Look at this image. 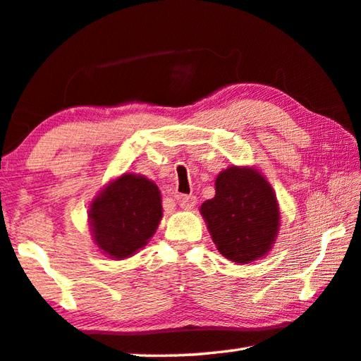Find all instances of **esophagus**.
<instances>
[{
    "instance_id": "esophagus-1",
    "label": "esophagus",
    "mask_w": 361,
    "mask_h": 361,
    "mask_svg": "<svg viewBox=\"0 0 361 361\" xmlns=\"http://www.w3.org/2000/svg\"><path fill=\"white\" fill-rule=\"evenodd\" d=\"M178 203H180V207L181 208H185V209H190L194 207V204L197 203V199H195V195H192V194H186V195H180L178 197Z\"/></svg>"
}]
</instances>
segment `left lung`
<instances>
[{
    "label": "left lung",
    "mask_w": 361,
    "mask_h": 361,
    "mask_svg": "<svg viewBox=\"0 0 361 361\" xmlns=\"http://www.w3.org/2000/svg\"><path fill=\"white\" fill-rule=\"evenodd\" d=\"M217 250L235 263H250L269 252L280 214L272 188L255 169L230 167L216 178L214 199L202 204Z\"/></svg>",
    "instance_id": "left-lung-1"
}]
</instances>
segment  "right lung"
<instances>
[{"label":"right lung","mask_w":361,"mask_h":361,"mask_svg":"<svg viewBox=\"0 0 361 361\" xmlns=\"http://www.w3.org/2000/svg\"><path fill=\"white\" fill-rule=\"evenodd\" d=\"M92 233L109 257H131L157 231L162 217L161 194L153 181L125 173L90 204Z\"/></svg>","instance_id":"right-lung-1"}]
</instances>
